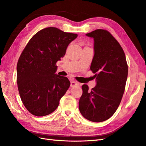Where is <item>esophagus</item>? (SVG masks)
I'll return each instance as SVG.
<instances>
[{
    "instance_id": "34e87169",
    "label": "esophagus",
    "mask_w": 146,
    "mask_h": 146,
    "mask_svg": "<svg viewBox=\"0 0 146 146\" xmlns=\"http://www.w3.org/2000/svg\"><path fill=\"white\" fill-rule=\"evenodd\" d=\"M79 83L78 82H76L75 81H71V87H74V86H76L77 85H78Z\"/></svg>"
}]
</instances>
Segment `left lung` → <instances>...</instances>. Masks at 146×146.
I'll list each match as a JSON object with an SVG mask.
<instances>
[{"mask_svg":"<svg viewBox=\"0 0 146 146\" xmlns=\"http://www.w3.org/2000/svg\"><path fill=\"white\" fill-rule=\"evenodd\" d=\"M86 36L94 39V56L90 70L97 85L90 91L82 86L80 113L86 119L101 122L113 115L125 91L128 66L122 48L107 30L96 29Z\"/></svg>","mask_w":146,"mask_h":146,"instance_id":"obj_1","label":"left lung"}]
</instances>
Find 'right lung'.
I'll return each instance as SVG.
<instances>
[{
    "label": "right lung",
    "mask_w": 146,
    "mask_h": 146,
    "mask_svg": "<svg viewBox=\"0 0 146 146\" xmlns=\"http://www.w3.org/2000/svg\"><path fill=\"white\" fill-rule=\"evenodd\" d=\"M77 34L46 27L34 35L22 52L17 64V83L21 100L29 112L42 117L56 109L70 86L68 78L56 74Z\"/></svg>",
    "instance_id": "1"
}]
</instances>
